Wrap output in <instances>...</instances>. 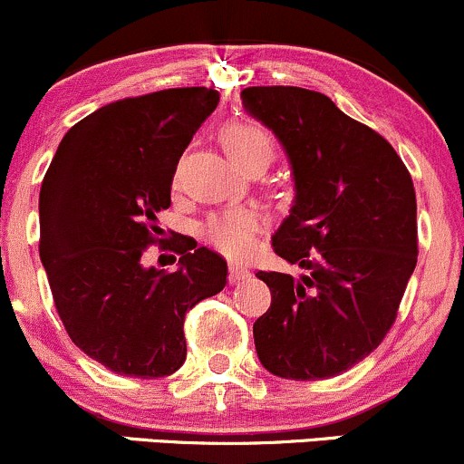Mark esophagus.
<instances>
[{
    "label": "esophagus",
    "mask_w": 464,
    "mask_h": 464,
    "mask_svg": "<svg viewBox=\"0 0 464 464\" xmlns=\"http://www.w3.org/2000/svg\"><path fill=\"white\" fill-rule=\"evenodd\" d=\"M250 276H252V272L247 270L246 266H241V263H230V278L234 283L247 281Z\"/></svg>",
    "instance_id": "obj_1"
}]
</instances>
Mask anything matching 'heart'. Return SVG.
<instances>
[{
	"mask_svg": "<svg viewBox=\"0 0 464 464\" xmlns=\"http://www.w3.org/2000/svg\"><path fill=\"white\" fill-rule=\"evenodd\" d=\"M221 143L227 157L243 170H250L254 166L266 168L274 154L270 134L250 121H227L221 128ZM258 226H261L258 214L250 208H230L226 212L212 214L203 223L201 234L218 252L243 258L254 250V237H256Z\"/></svg>",
	"mask_w": 464,
	"mask_h": 464,
	"instance_id": "heart-1",
	"label": "heart"
}]
</instances>
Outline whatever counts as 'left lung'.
<instances>
[{
    "label": "left lung",
    "mask_w": 464,
    "mask_h": 464,
    "mask_svg": "<svg viewBox=\"0 0 464 464\" xmlns=\"http://www.w3.org/2000/svg\"><path fill=\"white\" fill-rule=\"evenodd\" d=\"M292 168L294 201L274 252L307 274L258 272L272 292L254 323L261 365L290 381L347 372L396 321L418 258L416 192L405 163L330 97L294 86L241 92Z\"/></svg>",
    "instance_id": "8db88e82"
}]
</instances>
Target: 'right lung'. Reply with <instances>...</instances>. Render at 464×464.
Listing matches in <instances>:
<instances>
[{"mask_svg":"<svg viewBox=\"0 0 464 464\" xmlns=\"http://www.w3.org/2000/svg\"><path fill=\"white\" fill-rule=\"evenodd\" d=\"M218 106L212 88L119 99L74 123L39 192V256L74 345L121 376H170L186 361L183 321L226 287L227 263L177 243L174 272L143 266L157 214L194 132Z\"/></svg>","mask_w":464,"mask_h":464,"instance_id":"add662e5","label":"right lung"}]
</instances>
